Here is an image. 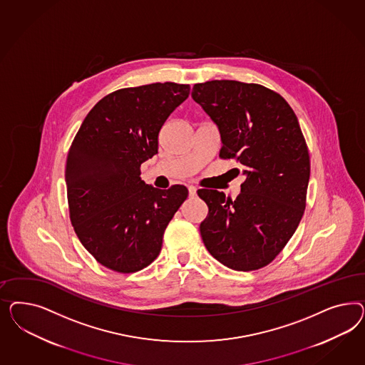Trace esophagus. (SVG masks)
Listing matches in <instances>:
<instances>
[{
  "mask_svg": "<svg viewBox=\"0 0 365 365\" xmlns=\"http://www.w3.org/2000/svg\"><path fill=\"white\" fill-rule=\"evenodd\" d=\"M188 195H190V197H195V195H197V188L190 186V187H188Z\"/></svg>",
  "mask_w": 365,
  "mask_h": 365,
  "instance_id": "34e87169",
  "label": "esophagus"
}]
</instances>
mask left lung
I'll use <instances>...</instances> for the list:
<instances>
[{"instance_id":"8db88e82","label":"left lung","mask_w":365,"mask_h":365,"mask_svg":"<svg viewBox=\"0 0 365 365\" xmlns=\"http://www.w3.org/2000/svg\"><path fill=\"white\" fill-rule=\"evenodd\" d=\"M191 96L220 128V158L235 159L246 175L234 200L198 190L209 206L200 223L203 243L232 270L265 267L287 246L307 206L309 151L297 116L279 93L255 83L211 80L195 84Z\"/></svg>"}]
</instances>
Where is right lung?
<instances>
[{"label":"right lung","instance_id":"add662e5","mask_svg":"<svg viewBox=\"0 0 365 365\" xmlns=\"http://www.w3.org/2000/svg\"><path fill=\"white\" fill-rule=\"evenodd\" d=\"M188 95V84L170 81L118 89L89 110L69 147V218L80 242L107 269L135 273L150 265L187 199L182 185H145L140 166L158 154L162 125Z\"/></svg>","mask_w":365,"mask_h":365}]
</instances>
